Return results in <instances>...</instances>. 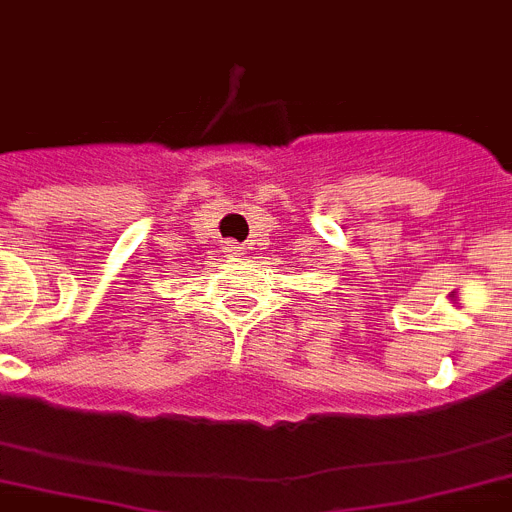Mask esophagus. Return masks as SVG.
Here are the masks:
<instances>
[{
  "label": "esophagus",
  "mask_w": 512,
  "mask_h": 512,
  "mask_svg": "<svg viewBox=\"0 0 512 512\" xmlns=\"http://www.w3.org/2000/svg\"><path fill=\"white\" fill-rule=\"evenodd\" d=\"M224 252H226V255H231V257H242L244 255V247L239 242H226L224 244Z\"/></svg>",
  "instance_id": "1"
}]
</instances>
